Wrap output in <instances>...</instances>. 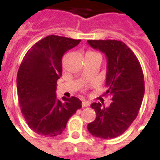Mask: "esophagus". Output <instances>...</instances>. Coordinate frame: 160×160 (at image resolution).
<instances>
[{
    "label": "esophagus",
    "instance_id": "34e87169",
    "mask_svg": "<svg viewBox=\"0 0 160 160\" xmlns=\"http://www.w3.org/2000/svg\"><path fill=\"white\" fill-rule=\"evenodd\" d=\"M90 105V103L87 102V101H83L82 102V107H88Z\"/></svg>",
    "mask_w": 160,
    "mask_h": 160
}]
</instances>
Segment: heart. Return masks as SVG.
Masks as SVG:
<instances>
[{
  "label": "heart",
  "mask_w": 160,
  "mask_h": 160,
  "mask_svg": "<svg viewBox=\"0 0 160 160\" xmlns=\"http://www.w3.org/2000/svg\"><path fill=\"white\" fill-rule=\"evenodd\" d=\"M87 54H97V53L93 52V51H88V52H87Z\"/></svg>",
  "instance_id": "obj_1"
}]
</instances>
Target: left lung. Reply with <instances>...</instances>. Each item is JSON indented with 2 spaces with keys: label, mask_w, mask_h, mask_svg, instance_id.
<instances>
[{
  "label": "left lung",
  "mask_w": 160,
  "mask_h": 160,
  "mask_svg": "<svg viewBox=\"0 0 160 160\" xmlns=\"http://www.w3.org/2000/svg\"><path fill=\"white\" fill-rule=\"evenodd\" d=\"M87 42L107 57L105 94L112 100L107 108L100 103L91 104L97 117L87 125V129L95 137L113 139L123 134L137 117L144 97V75L137 57L122 41Z\"/></svg>",
  "instance_id": "left-lung-1"
}]
</instances>
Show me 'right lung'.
Listing matches in <instances>:
<instances>
[{
	"mask_svg": "<svg viewBox=\"0 0 160 160\" xmlns=\"http://www.w3.org/2000/svg\"><path fill=\"white\" fill-rule=\"evenodd\" d=\"M80 42L65 37L47 36L27 51L19 66L17 91L21 112L28 126L40 135L61 134L68 119L81 108V101L76 97L59 100L56 95L63 55Z\"/></svg>",
	"mask_w": 160,
	"mask_h": 160,
	"instance_id": "add662e5",
	"label": "right lung"
}]
</instances>
